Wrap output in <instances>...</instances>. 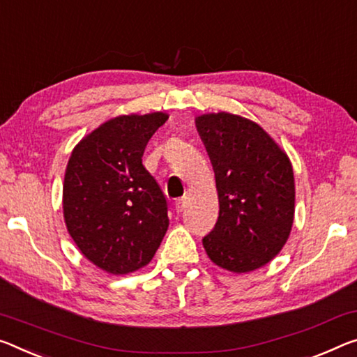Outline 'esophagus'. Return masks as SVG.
Instances as JSON below:
<instances>
[{"mask_svg": "<svg viewBox=\"0 0 357 357\" xmlns=\"http://www.w3.org/2000/svg\"><path fill=\"white\" fill-rule=\"evenodd\" d=\"M185 199H179L176 200V203H174V209H176V213H183L184 208H185Z\"/></svg>", "mask_w": 357, "mask_h": 357, "instance_id": "34e87169", "label": "esophagus"}]
</instances>
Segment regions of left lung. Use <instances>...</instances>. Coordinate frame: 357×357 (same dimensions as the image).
Segmentation results:
<instances>
[{
	"label": "left lung",
	"instance_id": "8db88e82",
	"mask_svg": "<svg viewBox=\"0 0 357 357\" xmlns=\"http://www.w3.org/2000/svg\"><path fill=\"white\" fill-rule=\"evenodd\" d=\"M213 163L219 218L203 238L220 268L246 273L268 264L289 238L296 185L289 157L256 122L230 112L195 119Z\"/></svg>",
	"mask_w": 357,
	"mask_h": 357
}]
</instances>
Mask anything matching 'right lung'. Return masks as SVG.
Returning <instances> with one entry per match:
<instances>
[{
	"instance_id": "add662e5",
	"label": "right lung",
	"mask_w": 357,
	"mask_h": 357,
	"mask_svg": "<svg viewBox=\"0 0 357 357\" xmlns=\"http://www.w3.org/2000/svg\"><path fill=\"white\" fill-rule=\"evenodd\" d=\"M165 112L119 116L79 141L65 172L63 216L90 262L126 275L151 262L168 229L165 195L143 165Z\"/></svg>"
}]
</instances>
